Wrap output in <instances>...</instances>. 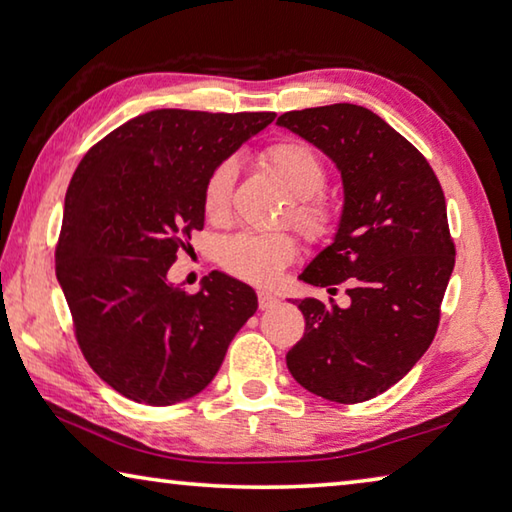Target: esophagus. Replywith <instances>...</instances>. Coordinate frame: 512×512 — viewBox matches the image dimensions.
I'll return each instance as SVG.
<instances>
[{"mask_svg": "<svg viewBox=\"0 0 512 512\" xmlns=\"http://www.w3.org/2000/svg\"><path fill=\"white\" fill-rule=\"evenodd\" d=\"M277 302H280V300H277L273 293H266V291H259L257 293V305H259V309H262V311L273 309Z\"/></svg>", "mask_w": 512, "mask_h": 512, "instance_id": "1", "label": "esophagus"}]
</instances>
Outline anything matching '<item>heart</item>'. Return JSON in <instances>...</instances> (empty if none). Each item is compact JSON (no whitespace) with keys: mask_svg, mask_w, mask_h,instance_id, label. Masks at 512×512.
Returning <instances> with one entry per match:
<instances>
[{"mask_svg":"<svg viewBox=\"0 0 512 512\" xmlns=\"http://www.w3.org/2000/svg\"><path fill=\"white\" fill-rule=\"evenodd\" d=\"M262 164L268 173L293 196V225L309 241H327L336 235L341 212L332 198L323 194L327 169L320 155L307 142L280 140L262 153ZM235 164L221 162L214 167L203 187V212L207 221L219 223L228 216ZM298 248L293 237L284 232L257 235L241 232L223 241L221 266L225 271L253 284H273L282 268L289 266Z\"/></svg>","mask_w":512,"mask_h":512,"instance_id":"obj_1","label":"heart"}]
</instances>
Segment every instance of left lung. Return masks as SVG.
<instances>
[{
	"mask_svg": "<svg viewBox=\"0 0 512 512\" xmlns=\"http://www.w3.org/2000/svg\"><path fill=\"white\" fill-rule=\"evenodd\" d=\"M277 124L323 149L341 169L339 232L300 277L336 296L298 300L305 336L287 354L293 379L329 402L359 404L388 391L433 341L454 271L443 187L424 155L375 112L291 110Z\"/></svg>",
	"mask_w": 512,
	"mask_h": 512,
	"instance_id": "8db88e82",
	"label": "left lung"
}]
</instances>
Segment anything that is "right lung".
<instances>
[{
  "instance_id": "add662e5",
  "label": "right lung",
  "mask_w": 512,
  "mask_h": 512,
  "mask_svg": "<svg viewBox=\"0 0 512 512\" xmlns=\"http://www.w3.org/2000/svg\"><path fill=\"white\" fill-rule=\"evenodd\" d=\"M273 119L151 110L94 144L69 180L56 277L85 361L128 400L169 406L201 393L257 311L255 291L228 275L187 293L167 273L203 230L207 176Z\"/></svg>"
}]
</instances>
